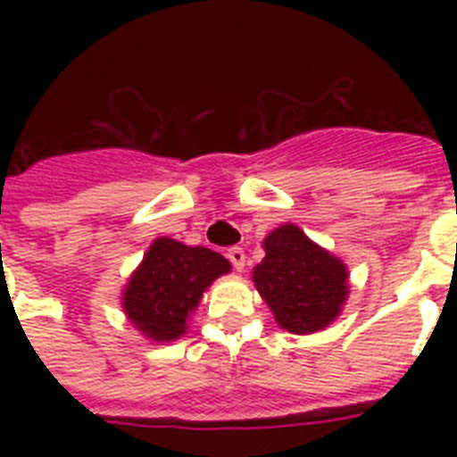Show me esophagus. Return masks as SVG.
<instances>
[{
    "label": "esophagus",
    "instance_id": "esophagus-1",
    "mask_svg": "<svg viewBox=\"0 0 457 457\" xmlns=\"http://www.w3.org/2000/svg\"><path fill=\"white\" fill-rule=\"evenodd\" d=\"M226 258L231 261L233 268L237 270V272H242L245 270V252H242V247H231V249H226Z\"/></svg>",
    "mask_w": 457,
    "mask_h": 457
}]
</instances>
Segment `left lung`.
I'll use <instances>...</instances> for the list:
<instances>
[{"instance_id": "1", "label": "left lung", "mask_w": 457, "mask_h": 457, "mask_svg": "<svg viewBox=\"0 0 457 457\" xmlns=\"http://www.w3.org/2000/svg\"><path fill=\"white\" fill-rule=\"evenodd\" d=\"M263 247L265 258L253 268V284L278 325L293 334L329 325L348 297L345 265L293 224L270 233Z\"/></svg>"}]
</instances>
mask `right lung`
I'll list each match as a JSON object with an SVG mask.
<instances>
[{"label":"right lung","mask_w":457,"mask_h":457,"mask_svg":"<svg viewBox=\"0 0 457 457\" xmlns=\"http://www.w3.org/2000/svg\"><path fill=\"white\" fill-rule=\"evenodd\" d=\"M228 270V261L212 249L157 237L125 288L123 309L148 338L173 341L187 329L204 290Z\"/></svg>","instance_id":"add662e5"}]
</instances>
